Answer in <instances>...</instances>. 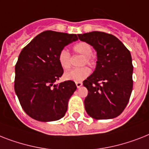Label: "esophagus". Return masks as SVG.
Returning <instances> with one entry per match:
<instances>
[{"label":"esophagus","instance_id":"34e87169","mask_svg":"<svg viewBox=\"0 0 149 149\" xmlns=\"http://www.w3.org/2000/svg\"><path fill=\"white\" fill-rule=\"evenodd\" d=\"M76 85H77V88H79L83 86V83L82 82H76Z\"/></svg>","mask_w":149,"mask_h":149}]
</instances>
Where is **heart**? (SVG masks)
Here are the masks:
<instances>
[{
    "instance_id": "heart-1",
    "label": "heart",
    "mask_w": 149,
    "mask_h": 149,
    "mask_svg": "<svg viewBox=\"0 0 149 149\" xmlns=\"http://www.w3.org/2000/svg\"><path fill=\"white\" fill-rule=\"evenodd\" d=\"M75 54L83 56L81 65L86 63L92 65L94 63V58L92 55L93 48L89 43L86 42H79L72 47ZM58 62L61 68L64 70H67L71 66V55L66 49H61L58 54ZM91 72L90 69L88 66H82L79 68L72 69L67 71L64 74V79L66 80H72L74 82H81L88 77Z\"/></svg>"
}]
</instances>
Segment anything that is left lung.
<instances>
[{"label":"left lung","instance_id":"8db88e82","mask_svg":"<svg viewBox=\"0 0 149 149\" xmlns=\"http://www.w3.org/2000/svg\"><path fill=\"white\" fill-rule=\"evenodd\" d=\"M78 37L93 46L97 54L95 71L83 81L88 89L84 100L86 111L95 119L116 118L125 109L132 91L131 54L109 33L93 31Z\"/></svg>","mask_w":149,"mask_h":149}]
</instances>
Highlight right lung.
<instances>
[{
  "label": "right lung",
  "instance_id": "right-lung-1",
  "mask_svg": "<svg viewBox=\"0 0 149 149\" xmlns=\"http://www.w3.org/2000/svg\"><path fill=\"white\" fill-rule=\"evenodd\" d=\"M77 40L76 34L46 31L20 52L15 66L14 90L24 112L33 119L51 122L66 114L77 86L71 80L54 83L63 73L58 54Z\"/></svg>",
  "mask_w": 149,
  "mask_h": 149
}]
</instances>
